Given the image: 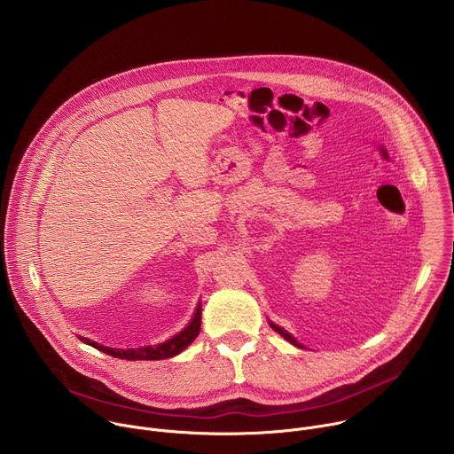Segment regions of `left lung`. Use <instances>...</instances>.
Returning <instances> with one entry per match:
<instances>
[{"instance_id":"left-lung-1","label":"left lung","mask_w":454,"mask_h":454,"mask_svg":"<svg viewBox=\"0 0 454 454\" xmlns=\"http://www.w3.org/2000/svg\"><path fill=\"white\" fill-rule=\"evenodd\" d=\"M270 325H271V327H273L277 333H280V334H282L286 340H289L293 345H296V347H301V345H300V343H298V341H296V340H294V338H293V336H291L287 331H284L282 327H278V325H277V324H273V322H271Z\"/></svg>"}]
</instances>
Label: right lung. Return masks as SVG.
<instances>
[{
    "instance_id": "1",
    "label": "right lung",
    "mask_w": 454,
    "mask_h": 454,
    "mask_svg": "<svg viewBox=\"0 0 454 454\" xmlns=\"http://www.w3.org/2000/svg\"><path fill=\"white\" fill-rule=\"evenodd\" d=\"M200 331V304L197 306V311L192 318V322L179 331L177 334H174L170 340L158 343V345H148V347H141V348H113V347H104L98 345L97 341L86 340L82 338L88 345L113 356V357H120V359H130V361H137V359H167L172 357L176 354H179L181 350H184L199 334Z\"/></svg>"
}]
</instances>
